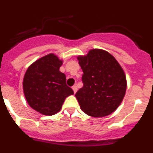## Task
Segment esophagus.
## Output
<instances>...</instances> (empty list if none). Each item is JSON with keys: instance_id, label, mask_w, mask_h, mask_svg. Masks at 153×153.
I'll return each instance as SVG.
<instances>
[{"instance_id": "obj_1", "label": "esophagus", "mask_w": 153, "mask_h": 153, "mask_svg": "<svg viewBox=\"0 0 153 153\" xmlns=\"http://www.w3.org/2000/svg\"><path fill=\"white\" fill-rule=\"evenodd\" d=\"M72 89H73V90H74V93H76V91H77V86H76V85H74V86H73Z\"/></svg>"}]
</instances>
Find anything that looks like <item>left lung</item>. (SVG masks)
<instances>
[{"label":"left lung","instance_id":"obj_1","mask_svg":"<svg viewBox=\"0 0 153 153\" xmlns=\"http://www.w3.org/2000/svg\"><path fill=\"white\" fill-rule=\"evenodd\" d=\"M77 60L83 72V86L75 94L80 109L93 117L111 114L122 102L126 90L123 68L114 56L100 49L90 50Z\"/></svg>","mask_w":153,"mask_h":153}]
</instances>
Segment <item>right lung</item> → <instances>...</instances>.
<instances>
[{
  "mask_svg": "<svg viewBox=\"0 0 153 153\" xmlns=\"http://www.w3.org/2000/svg\"><path fill=\"white\" fill-rule=\"evenodd\" d=\"M63 61L50 53L28 67L23 81V89L31 108L46 116L61 109L65 99L74 94L66 83V76L60 71Z\"/></svg>",
  "mask_w": 153,
  "mask_h": 153,
  "instance_id": "obj_1",
  "label": "right lung"
}]
</instances>
